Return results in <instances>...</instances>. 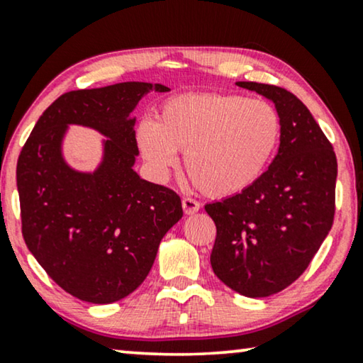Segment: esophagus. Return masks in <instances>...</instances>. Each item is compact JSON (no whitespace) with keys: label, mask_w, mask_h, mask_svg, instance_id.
<instances>
[{"label":"esophagus","mask_w":363,"mask_h":363,"mask_svg":"<svg viewBox=\"0 0 363 363\" xmlns=\"http://www.w3.org/2000/svg\"><path fill=\"white\" fill-rule=\"evenodd\" d=\"M182 205H183V211H185V215H195V213L200 210V203H198L196 200H193V198H190V196L183 198Z\"/></svg>","instance_id":"obj_1"}]
</instances>
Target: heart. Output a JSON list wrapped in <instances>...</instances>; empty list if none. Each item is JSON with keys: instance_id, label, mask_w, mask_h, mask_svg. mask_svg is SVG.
<instances>
[{"instance_id": "1", "label": "heart", "mask_w": 363, "mask_h": 363, "mask_svg": "<svg viewBox=\"0 0 363 363\" xmlns=\"http://www.w3.org/2000/svg\"><path fill=\"white\" fill-rule=\"evenodd\" d=\"M281 117L262 99L185 94L165 101L137 128L142 157L158 177L185 153L188 177L208 196L246 191L264 175L281 142Z\"/></svg>"}]
</instances>
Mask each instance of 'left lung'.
<instances>
[{"instance_id":"1","label":"left lung","mask_w":363,"mask_h":363,"mask_svg":"<svg viewBox=\"0 0 363 363\" xmlns=\"http://www.w3.org/2000/svg\"><path fill=\"white\" fill-rule=\"evenodd\" d=\"M274 102L281 143L264 175L246 191L205 210L216 225L211 267L246 297H267L291 286L329 235L335 213L337 158L319 123L286 89L236 82Z\"/></svg>"}]
</instances>
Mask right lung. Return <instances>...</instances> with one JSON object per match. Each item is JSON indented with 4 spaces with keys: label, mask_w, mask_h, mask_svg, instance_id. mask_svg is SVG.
Listing matches in <instances>:
<instances>
[{
    "label": "right lung",
    "mask_w": 363,
    "mask_h": 363,
    "mask_svg": "<svg viewBox=\"0 0 363 363\" xmlns=\"http://www.w3.org/2000/svg\"><path fill=\"white\" fill-rule=\"evenodd\" d=\"M168 87L121 82L56 99L18 158L23 238L59 287L92 304L121 301L145 281L167 231L183 216L170 188L133 170L138 147L130 113L148 92ZM69 125L91 126L104 141L91 174L69 167L62 140Z\"/></svg>",
    "instance_id": "obj_1"
}]
</instances>
